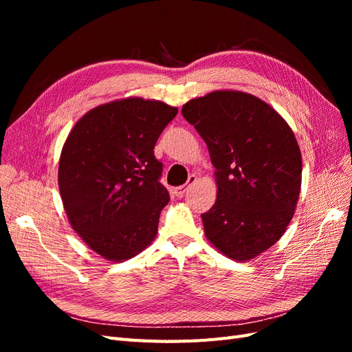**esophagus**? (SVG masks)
Returning <instances> with one entry per match:
<instances>
[{
    "label": "esophagus",
    "instance_id": "esophagus-1",
    "mask_svg": "<svg viewBox=\"0 0 352 352\" xmlns=\"http://www.w3.org/2000/svg\"><path fill=\"white\" fill-rule=\"evenodd\" d=\"M197 182V176L195 175H190L189 177H188V182H186V185H182V186H177V188H175V195L176 197H184L185 195V192L188 190V188L190 186V185H194Z\"/></svg>",
    "mask_w": 352,
    "mask_h": 352
}]
</instances>
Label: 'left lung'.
Instances as JSON below:
<instances>
[{
  "instance_id": "8db88e82",
  "label": "left lung",
  "mask_w": 352,
  "mask_h": 352,
  "mask_svg": "<svg viewBox=\"0 0 352 352\" xmlns=\"http://www.w3.org/2000/svg\"><path fill=\"white\" fill-rule=\"evenodd\" d=\"M182 114L208 146L217 198L201 214L207 239L226 257L248 261L278 242L301 190V151L267 102L241 91L188 101Z\"/></svg>"
}]
</instances>
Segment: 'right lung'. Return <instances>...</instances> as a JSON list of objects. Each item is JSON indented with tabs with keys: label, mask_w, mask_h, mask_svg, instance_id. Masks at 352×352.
<instances>
[{
	"label": "right lung",
	"mask_w": 352,
	"mask_h": 352,
	"mask_svg": "<svg viewBox=\"0 0 352 352\" xmlns=\"http://www.w3.org/2000/svg\"><path fill=\"white\" fill-rule=\"evenodd\" d=\"M176 107L131 97L82 116L63 145L58 188L73 230L110 261L144 251L170 199L154 146Z\"/></svg>",
	"instance_id": "right-lung-1"
}]
</instances>
